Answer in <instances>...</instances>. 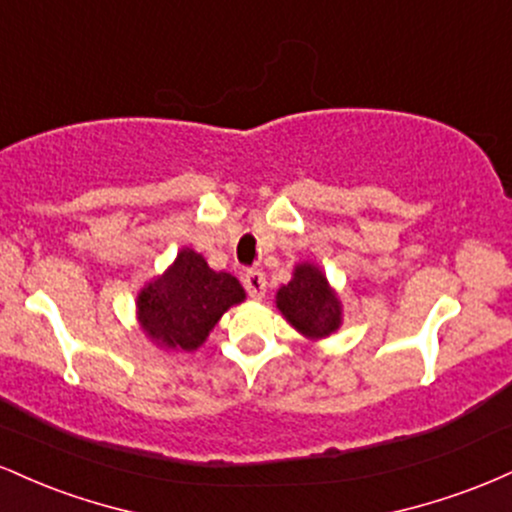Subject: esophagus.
Instances as JSON below:
<instances>
[{
  "label": "esophagus",
  "mask_w": 512,
  "mask_h": 512,
  "mask_svg": "<svg viewBox=\"0 0 512 512\" xmlns=\"http://www.w3.org/2000/svg\"><path fill=\"white\" fill-rule=\"evenodd\" d=\"M243 284L255 301L264 298V291H267V279H264V274L260 272V269H248V272L243 274Z\"/></svg>",
  "instance_id": "34e87169"
}]
</instances>
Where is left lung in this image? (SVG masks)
<instances>
[{
	"mask_svg": "<svg viewBox=\"0 0 512 512\" xmlns=\"http://www.w3.org/2000/svg\"><path fill=\"white\" fill-rule=\"evenodd\" d=\"M276 308L303 337L322 339L342 325V303L320 267L303 262L293 279L276 291Z\"/></svg>",
	"mask_w": 512,
	"mask_h": 512,
	"instance_id": "1",
	"label": "left lung"
}]
</instances>
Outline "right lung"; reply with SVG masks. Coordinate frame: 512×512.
I'll use <instances>...</instances> for the list:
<instances>
[{"label":"right lung","mask_w":512,"mask_h":512,"mask_svg":"<svg viewBox=\"0 0 512 512\" xmlns=\"http://www.w3.org/2000/svg\"><path fill=\"white\" fill-rule=\"evenodd\" d=\"M245 301L236 276L214 272L202 255L182 248L175 262L137 296L146 337L173 351H195L231 305Z\"/></svg>","instance_id":"obj_1"}]
</instances>
